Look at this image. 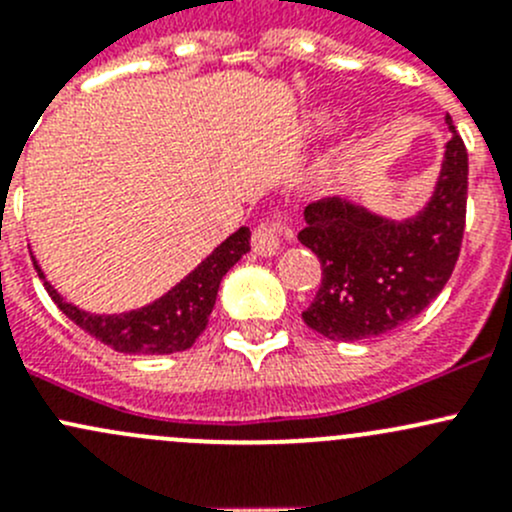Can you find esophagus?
<instances>
[{
    "label": "esophagus",
    "instance_id": "34e87169",
    "mask_svg": "<svg viewBox=\"0 0 512 512\" xmlns=\"http://www.w3.org/2000/svg\"><path fill=\"white\" fill-rule=\"evenodd\" d=\"M282 240H292V230L285 220H265L252 232V250L262 257H270L280 250Z\"/></svg>",
    "mask_w": 512,
    "mask_h": 512
}]
</instances>
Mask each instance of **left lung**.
I'll return each instance as SVG.
<instances>
[{
	"mask_svg": "<svg viewBox=\"0 0 512 512\" xmlns=\"http://www.w3.org/2000/svg\"><path fill=\"white\" fill-rule=\"evenodd\" d=\"M433 198L409 220H386L342 198L304 208L299 242L322 262V285L304 324L332 342L381 337L441 294L466 230L468 153L453 128Z\"/></svg>",
	"mask_w": 512,
	"mask_h": 512,
	"instance_id": "left-lung-1",
	"label": "left lung"
}]
</instances>
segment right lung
<instances>
[{
  "label": "right lung",
  "instance_id": "1",
  "mask_svg": "<svg viewBox=\"0 0 512 512\" xmlns=\"http://www.w3.org/2000/svg\"><path fill=\"white\" fill-rule=\"evenodd\" d=\"M245 252H250V230L240 227L168 294L123 314H91L64 302V297L46 282L36 260L34 267L56 307L98 342L123 354H173L193 347L208 327L220 282Z\"/></svg>",
  "mask_w": 512,
  "mask_h": 512
}]
</instances>
